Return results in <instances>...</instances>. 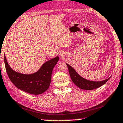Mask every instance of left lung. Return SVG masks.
Segmentation results:
<instances>
[{"label":"left lung","mask_w":123,"mask_h":123,"mask_svg":"<svg viewBox=\"0 0 123 123\" xmlns=\"http://www.w3.org/2000/svg\"><path fill=\"white\" fill-rule=\"evenodd\" d=\"M66 64L68 67L69 73L72 81L76 86L81 89H84V90H92V89L99 88L103 86L104 84H105L111 78V77H110L107 79L99 81L87 80V79L81 76L72 66L67 63H66Z\"/></svg>","instance_id":"8db88e82"}]
</instances>
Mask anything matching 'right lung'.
Wrapping results in <instances>:
<instances>
[{"label": "right lung", "instance_id": "obj_1", "mask_svg": "<svg viewBox=\"0 0 123 123\" xmlns=\"http://www.w3.org/2000/svg\"><path fill=\"white\" fill-rule=\"evenodd\" d=\"M4 62L7 74L11 81L17 88L31 94L38 95L48 89L51 80V73L59 61L58 56L43 63L34 73L22 74L10 67L4 54Z\"/></svg>", "mask_w": 123, "mask_h": 123}]
</instances>
